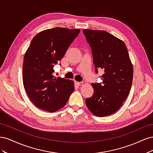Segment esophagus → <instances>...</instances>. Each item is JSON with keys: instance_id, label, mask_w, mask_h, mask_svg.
Segmentation results:
<instances>
[{"instance_id": "esophagus-1", "label": "esophagus", "mask_w": 153, "mask_h": 153, "mask_svg": "<svg viewBox=\"0 0 153 153\" xmlns=\"http://www.w3.org/2000/svg\"><path fill=\"white\" fill-rule=\"evenodd\" d=\"M75 82L76 84H77L78 85H82L83 84H84V83H83L82 82H76V81H75Z\"/></svg>"}]
</instances>
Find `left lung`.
Returning a JSON list of instances; mask_svg holds the SVG:
<instances>
[{
	"label": "left lung",
	"instance_id": "8db88e82",
	"mask_svg": "<svg viewBox=\"0 0 153 153\" xmlns=\"http://www.w3.org/2000/svg\"><path fill=\"white\" fill-rule=\"evenodd\" d=\"M91 48L95 71L104 70L102 82L92 84L94 93L85 99L87 107L98 117L117 111L128 97L133 82V66L126 45L105 30H83Z\"/></svg>",
	"mask_w": 153,
	"mask_h": 153
}]
</instances>
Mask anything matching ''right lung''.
Masks as SVG:
<instances>
[{
  "label": "right lung",
  "instance_id": "add662e5",
  "mask_svg": "<svg viewBox=\"0 0 153 153\" xmlns=\"http://www.w3.org/2000/svg\"><path fill=\"white\" fill-rule=\"evenodd\" d=\"M80 30L55 27L36 34L24 56L23 82L37 107L55 112L66 104L75 89L71 80L55 78L53 66L61 61ZM61 65V64H60Z\"/></svg>",
  "mask_w": 153,
  "mask_h": 153
}]
</instances>
